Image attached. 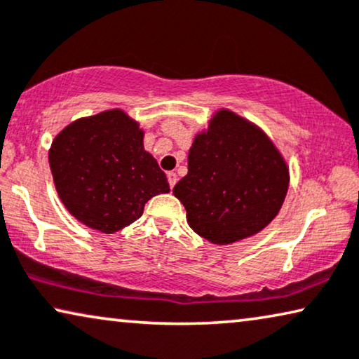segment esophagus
Here are the masks:
<instances>
[{
	"label": "esophagus",
	"instance_id": "esophagus-1",
	"mask_svg": "<svg viewBox=\"0 0 359 359\" xmlns=\"http://www.w3.org/2000/svg\"><path fill=\"white\" fill-rule=\"evenodd\" d=\"M168 178V183H170V188H173V186L176 184V180H178V176H176L175 171H170V173L167 175Z\"/></svg>",
	"mask_w": 359,
	"mask_h": 359
}]
</instances>
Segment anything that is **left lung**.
Instances as JSON below:
<instances>
[{"instance_id": "1", "label": "left lung", "mask_w": 359, "mask_h": 359, "mask_svg": "<svg viewBox=\"0 0 359 359\" xmlns=\"http://www.w3.org/2000/svg\"><path fill=\"white\" fill-rule=\"evenodd\" d=\"M288 167L257 126L220 110L197 134L188 175L173 188L189 226L214 244L256 235L277 217L288 191Z\"/></svg>"}]
</instances>
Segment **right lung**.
Instances as JSON below:
<instances>
[{
	"mask_svg": "<svg viewBox=\"0 0 359 359\" xmlns=\"http://www.w3.org/2000/svg\"><path fill=\"white\" fill-rule=\"evenodd\" d=\"M142 141V129L121 110L77 119L55 137L51 175L77 220L110 235L136 222L149 199L170 192L167 175Z\"/></svg>",
	"mask_w": 359,
	"mask_h": 359,
	"instance_id": "obj_1",
	"label": "right lung"
}]
</instances>
